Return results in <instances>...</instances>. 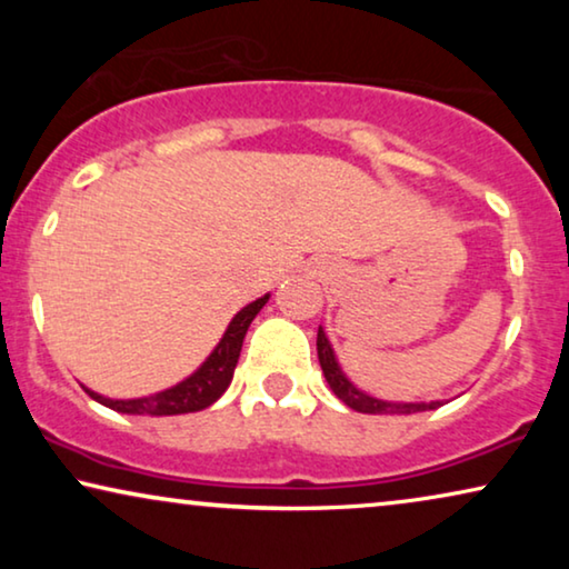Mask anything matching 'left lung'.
I'll return each instance as SVG.
<instances>
[{
  "label": "left lung",
  "mask_w": 569,
  "mask_h": 569,
  "mask_svg": "<svg viewBox=\"0 0 569 569\" xmlns=\"http://www.w3.org/2000/svg\"><path fill=\"white\" fill-rule=\"evenodd\" d=\"M316 347H318V362H321L326 383L331 386V391L337 393V399L345 401L349 409L360 411V415H417V411H430V409L442 407L440 401H430V403L386 401V399H378V396L360 391V388H357L352 380L345 376V370H341V365L337 360V355H333V347H331L329 337H326L323 326H318Z\"/></svg>",
  "instance_id": "8db88e82"
}]
</instances>
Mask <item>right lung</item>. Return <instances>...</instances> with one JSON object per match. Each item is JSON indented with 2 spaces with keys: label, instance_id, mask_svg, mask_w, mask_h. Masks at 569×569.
<instances>
[{
  "label": "right lung",
  "instance_id": "add662e5",
  "mask_svg": "<svg viewBox=\"0 0 569 569\" xmlns=\"http://www.w3.org/2000/svg\"><path fill=\"white\" fill-rule=\"evenodd\" d=\"M269 295L263 298L248 302L246 308H240L232 321L224 329L222 339L217 341V347L209 352L204 362L199 365L197 370L191 372L189 378H183L181 383L166 388V391L139 396V399H108V396H100L90 388H84L92 399L103 407L121 411V415H142V417H173V415H189V411H201L220 399V396L228 391L232 372H236L240 347H243L248 326L259 310L267 306Z\"/></svg>",
  "mask_w": 569,
  "mask_h": 569
}]
</instances>
